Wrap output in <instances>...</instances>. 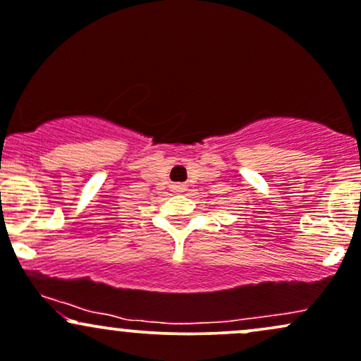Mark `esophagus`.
<instances>
[{
	"label": "esophagus",
	"mask_w": 361,
	"mask_h": 361,
	"mask_svg": "<svg viewBox=\"0 0 361 361\" xmlns=\"http://www.w3.org/2000/svg\"><path fill=\"white\" fill-rule=\"evenodd\" d=\"M173 190H176V192H182V190H184V185L176 184V185H173Z\"/></svg>",
	"instance_id": "obj_1"
}]
</instances>
